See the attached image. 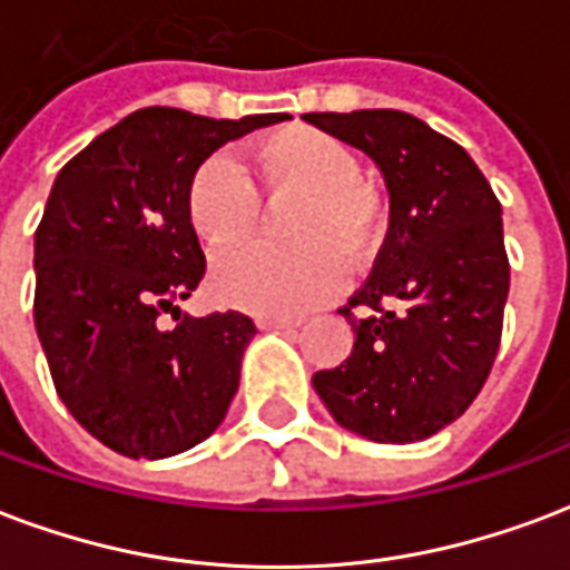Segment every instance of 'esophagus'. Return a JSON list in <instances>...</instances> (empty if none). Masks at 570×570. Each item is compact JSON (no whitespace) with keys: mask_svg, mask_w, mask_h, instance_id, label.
<instances>
[{"mask_svg":"<svg viewBox=\"0 0 570 570\" xmlns=\"http://www.w3.org/2000/svg\"><path fill=\"white\" fill-rule=\"evenodd\" d=\"M259 328H281V332H296L298 323H293V320H259Z\"/></svg>","mask_w":570,"mask_h":570,"instance_id":"esophagus-1","label":"esophagus"}]
</instances>
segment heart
<instances>
[{
  "label": "heart",
  "instance_id": "b5f03b06",
  "mask_svg": "<svg viewBox=\"0 0 570 570\" xmlns=\"http://www.w3.org/2000/svg\"><path fill=\"white\" fill-rule=\"evenodd\" d=\"M250 168L265 196H296L286 217L293 250L250 247L214 272L223 305L263 317H296L356 272L377 250L383 214L377 193L360 178V156L338 135L289 124L250 147ZM259 196L229 156H208L187 184V220L214 256L238 250L259 226Z\"/></svg>",
  "mask_w": 570,
  "mask_h": 570
}]
</instances>
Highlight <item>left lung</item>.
Wrapping results in <instances>:
<instances>
[{
  "label": "left lung",
  "mask_w": 570,
  "mask_h": 570,
  "mask_svg": "<svg viewBox=\"0 0 570 570\" xmlns=\"http://www.w3.org/2000/svg\"><path fill=\"white\" fill-rule=\"evenodd\" d=\"M381 168L390 232L341 314L356 332L314 390L335 423L377 444L435 435L478 399L510 289L501 205L474 159L414 114H305Z\"/></svg>",
  "instance_id": "1"
}]
</instances>
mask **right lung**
<instances>
[{
    "mask_svg": "<svg viewBox=\"0 0 570 570\" xmlns=\"http://www.w3.org/2000/svg\"><path fill=\"white\" fill-rule=\"evenodd\" d=\"M289 114L214 120L141 108L92 138L36 229V332L71 416L114 453L166 459L223 423L256 335L238 311L189 317L205 277L187 184L217 147ZM171 313L176 326L158 323Z\"/></svg>",
    "mask_w": 570,
    "mask_h": 570,
    "instance_id": "add662e5",
    "label": "right lung"
}]
</instances>
